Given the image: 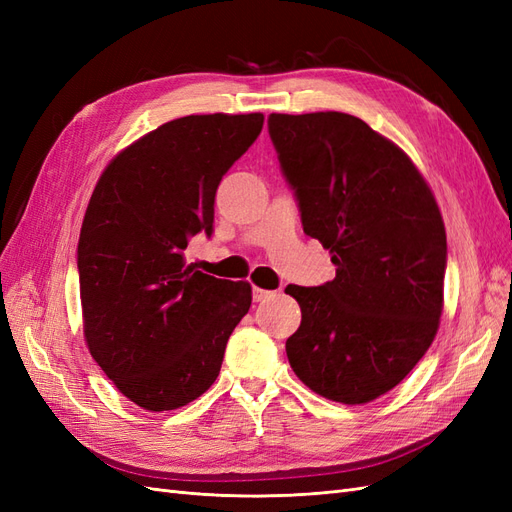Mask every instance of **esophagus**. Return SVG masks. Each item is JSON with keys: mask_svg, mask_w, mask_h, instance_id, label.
Wrapping results in <instances>:
<instances>
[{"mask_svg": "<svg viewBox=\"0 0 512 512\" xmlns=\"http://www.w3.org/2000/svg\"><path fill=\"white\" fill-rule=\"evenodd\" d=\"M271 294H273V292H269V290H265V288H258V286H254V288H252V299H254L256 303L269 299Z\"/></svg>", "mask_w": 512, "mask_h": 512, "instance_id": "esophagus-1", "label": "esophagus"}]
</instances>
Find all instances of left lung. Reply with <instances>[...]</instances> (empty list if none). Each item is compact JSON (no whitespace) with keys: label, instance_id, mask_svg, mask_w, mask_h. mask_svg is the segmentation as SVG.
Wrapping results in <instances>:
<instances>
[{"label":"left lung","instance_id":"left-lung-1","mask_svg":"<svg viewBox=\"0 0 512 512\" xmlns=\"http://www.w3.org/2000/svg\"><path fill=\"white\" fill-rule=\"evenodd\" d=\"M305 235L333 254L335 280L288 286L301 327L294 374L339 404H367L404 380L436 337L446 230L436 198L389 138L346 113L269 115Z\"/></svg>","mask_w":512,"mask_h":512}]
</instances>
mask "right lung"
<instances>
[{
    "label": "right lung",
    "mask_w": 512,
    "mask_h": 512,
    "mask_svg": "<svg viewBox=\"0 0 512 512\" xmlns=\"http://www.w3.org/2000/svg\"><path fill=\"white\" fill-rule=\"evenodd\" d=\"M262 121V113L168 121L115 156L91 194L76 250L85 342L145 410L203 395L252 305L250 284L196 271L183 250L213 232L218 185Z\"/></svg>",
    "instance_id": "obj_1"
}]
</instances>
